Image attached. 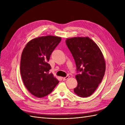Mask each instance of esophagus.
Returning <instances> with one entry per match:
<instances>
[{
	"instance_id": "esophagus-1",
	"label": "esophagus",
	"mask_w": 125,
	"mask_h": 125,
	"mask_svg": "<svg viewBox=\"0 0 125 125\" xmlns=\"http://www.w3.org/2000/svg\"><path fill=\"white\" fill-rule=\"evenodd\" d=\"M69 75H67V76H66V77L62 78V79H63V80H67L68 79H69Z\"/></svg>"
}]
</instances>
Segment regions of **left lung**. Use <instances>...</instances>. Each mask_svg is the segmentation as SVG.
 I'll use <instances>...</instances> for the list:
<instances>
[{"label": "left lung", "instance_id": "8db88e82", "mask_svg": "<svg viewBox=\"0 0 125 125\" xmlns=\"http://www.w3.org/2000/svg\"><path fill=\"white\" fill-rule=\"evenodd\" d=\"M75 60L78 82L74 89L81 97H88L95 92L105 74V62L99 47L89 37H74L66 40Z\"/></svg>", "mask_w": 125, "mask_h": 125}]
</instances>
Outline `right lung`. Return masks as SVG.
Wrapping results in <instances>:
<instances>
[{
	"label": "right lung",
	"mask_w": 125,
	"mask_h": 125,
	"mask_svg": "<svg viewBox=\"0 0 125 125\" xmlns=\"http://www.w3.org/2000/svg\"><path fill=\"white\" fill-rule=\"evenodd\" d=\"M60 37H36L26 44L22 52L20 73L26 88L32 95L43 97L52 92L59 81L49 71L48 62L52 52L61 41Z\"/></svg>",
	"instance_id": "add662e5"
}]
</instances>
